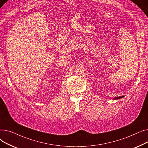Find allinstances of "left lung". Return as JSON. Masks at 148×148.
<instances>
[{"label": "left lung", "instance_id": "8db88e82", "mask_svg": "<svg viewBox=\"0 0 148 148\" xmlns=\"http://www.w3.org/2000/svg\"><path fill=\"white\" fill-rule=\"evenodd\" d=\"M122 97H118L114 98V99H120V98H122Z\"/></svg>", "mask_w": 148, "mask_h": 148}]
</instances>
